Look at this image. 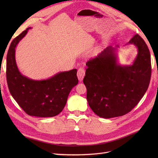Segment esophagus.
<instances>
[{"instance_id": "esophagus-1", "label": "esophagus", "mask_w": 158, "mask_h": 158, "mask_svg": "<svg viewBox=\"0 0 158 158\" xmlns=\"http://www.w3.org/2000/svg\"><path fill=\"white\" fill-rule=\"evenodd\" d=\"M85 76V70L83 67H80L77 70V77L79 81H82Z\"/></svg>"}]
</instances>
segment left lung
I'll use <instances>...</instances> for the list:
<instances>
[{
    "mask_svg": "<svg viewBox=\"0 0 158 158\" xmlns=\"http://www.w3.org/2000/svg\"><path fill=\"white\" fill-rule=\"evenodd\" d=\"M129 44L138 48L132 65L118 64L115 54L117 48L112 46L106 48L86 64L83 82L87 89V101L98 117L110 118L127 114L138 104L147 90L152 70L150 51L138 34Z\"/></svg>",
    "mask_w": 158,
    "mask_h": 158,
    "instance_id": "left-lung-1",
    "label": "left lung"
}]
</instances>
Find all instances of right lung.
<instances>
[{"label": "right lung", "mask_w": 158, "mask_h": 158, "mask_svg": "<svg viewBox=\"0 0 158 158\" xmlns=\"http://www.w3.org/2000/svg\"><path fill=\"white\" fill-rule=\"evenodd\" d=\"M30 27L11 43L7 54L6 79L13 98L27 114L52 117L64 107L71 89L77 85V69L62 72L46 80L36 81L23 76L15 60V48Z\"/></svg>", "instance_id": "add662e5"}]
</instances>
